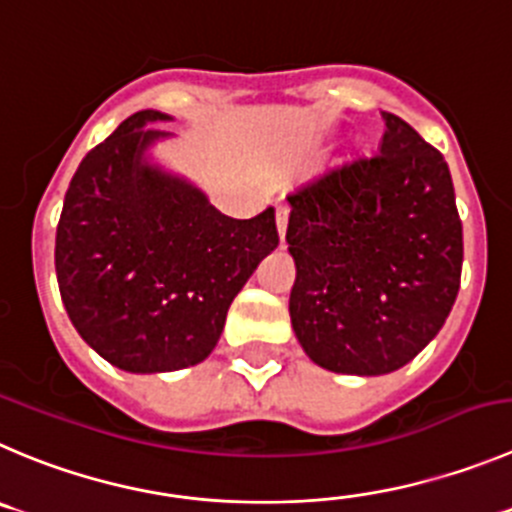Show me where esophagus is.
Masks as SVG:
<instances>
[{
	"instance_id": "esophagus-1",
	"label": "esophagus",
	"mask_w": 512,
	"mask_h": 512,
	"mask_svg": "<svg viewBox=\"0 0 512 512\" xmlns=\"http://www.w3.org/2000/svg\"><path fill=\"white\" fill-rule=\"evenodd\" d=\"M286 226H289V206L276 208V228H279V238L284 241Z\"/></svg>"
}]
</instances>
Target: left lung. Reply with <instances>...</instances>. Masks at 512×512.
<instances>
[{
    "mask_svg": "<svg viewBox=\"0 0 512 512\" xmlns=\"http://www.w3.org/2000/svg\"><path fill=\"white\" fill-rule=\"evenodd\" d=\"M382 118L379 153L329 165L286 196L296 339L314 364L359 377L405 367L437 337L462 271L445 158L402 118Z\"/></svg>",
    "mask_w": 512,
    "mask_h": 512,
    "instance_id": "8db88e82",
    "label": "left lung"
}]
</instances>
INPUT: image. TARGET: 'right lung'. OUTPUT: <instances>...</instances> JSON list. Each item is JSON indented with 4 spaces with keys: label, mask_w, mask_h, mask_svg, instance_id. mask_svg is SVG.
I'll list each match as a JSON object with an SVG mask.
<instances>
[{
    "label": "right lung",
    "mask_w": 512,
    "mask_h": 512,
    "mask_svg": "<svg viewBox=\"0 0 512 512\" xmlns=\"http://www.w3.org/2000/svg\"><path fill=\"white\" fill-rule=\"evenodd\" d=\"M170 115H130L82 158L55 238L62 304L113 367L175 372L218 344L231 301L279 246L274 208L238 221L145 160Z\"/></svg>",
    "instance_id": "obj_1"
}]
</instances>
